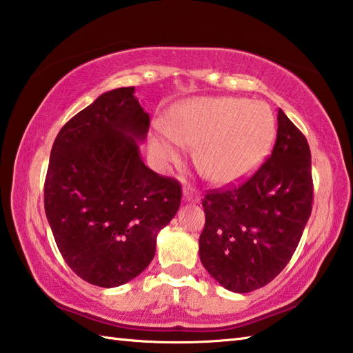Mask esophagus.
Returning <instances> with one entry per match:
<instances>
[{
    "mask_svg": "<svg viewBox=\"0 0 353 353\" xmlns=\"http://www.w3.org/2000/svg\"><path fill=\"white\" fill-rule=\"evenodd\" d=\"M182 193H183V201L185 202H199V201H201V196L197 194V191L194 188L185 187Z\"/></svg>",
    "mask_w": 353,
    "mask_h": 353,
    "instance_id": "34e87169",
    "label": "esophagus"
}]
</instances>
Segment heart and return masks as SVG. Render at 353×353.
<instances>
[{
    "mask_svg": "<svg viewBox=\"0 0 353 353\" xmlns=\"http://www.w3.org/2000/svg\"><path fill=\"white\" fill-rule=\"evenodd\" d=\"M274 117L267 105L247 99H193L171 112L170 125H157L152 150L162 163L176 162L185 146H196V163L208 181H241L270 150Z\"/></svg>",
    "mask_w": 353,
    "mask_h": 353,
    "instance_id": "b5f03b06",
    "label": "heart"
}]
</instances>
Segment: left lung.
<instances>
[{
  "mask_svg": "<svg viewBox=\"0 0 353 353\" xmlns=\"http://www.w3.org/2000/svg\"><path fill=\"white\" fill-rule=\"evenodd\" d=\"M312 202L309 143L279 110L272 156L239 187L203 197L199 256L205 270L236 293L267 285L292 259Z\"/></svg>",
  "mask_w": 353,
  "mask_h": 353,
  "instance_id": "obj_1",
  "label": "left lung"
}]
</instances>
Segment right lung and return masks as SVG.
Instances as JSON below:
<instances>
[{"label":"right lung","mask_w":353,"mask_h":353,"mask_svg":"<svg viewBox=\"0 0 353 353\" xmlns=\"http://www.w3.org/2000/svg\"><path fill=\"white\" fill-rule=\"evenodd\" d=\"M136 89L101 94L57 136L44 210L63 259L86 283L119 287L154 258L157 233L176 216L182 190L140 157L150 115Z\"/></svg>","instance_id":"obj_1"}]
</instances>
